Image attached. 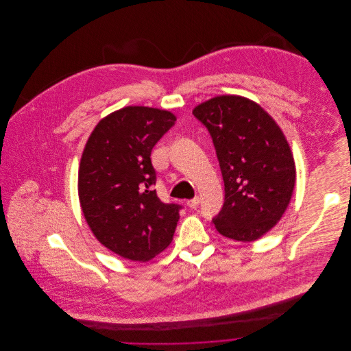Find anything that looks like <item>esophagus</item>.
Masks as SVG:
<instances>
[{
	"instance_id": "1",
	"label": "esophagus",
	"mask_w": 351,
	"mask_h": 351,
	"mask_svg": "<svg viewBox=\"0 0 351 351\" xmlns=\"http://www.w3.org/2000/svg\"><path fill=\"white\" fill-rule=\"evenodd\" d=\"M186 204H188L189 208H197L199 204H200V199H199V197H195V199H192V200H188Z\"/></svg>"
}]
</instances>
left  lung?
I'll use <instances>...</instances> for the list:
<instances>
[{"instance_id":"1","label":"left lung","mask_w":351,"mask_h":351,"mask_svg":"<svg viewBox=\"0 0 351 351\" xmlns=\"http://www.w3.org/2000/svg\"><path fill=\"white\" fill-rule=\"evenodd\" d=\"M208 130L224 181V204L212 219L226 238L252 242L282 217L296 169L276 121L254 101L220 96L195 108Z\"/></svg>"}]
</instances>
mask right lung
Returning a JSON list of instances; mask_svg holds the SVG:
<instances>
[{"label": "right lung", "instance_id": "right-lung-1", "mask_svg": "<svg viewBox=\"0 0 351 351\" xmlns=\"http://www.w3.org/2000/svg\"><path fill=\"white\" fill-rule=\"evenodd\" d=\"M176 116L127 106L102 119L81 158L78 193L84 216L106 249L131 261H149L173 239L180 204L159 200L151 151Z\"/></svg>", "mask_w": 351, "mask_h": 351}]
</instances>
